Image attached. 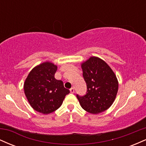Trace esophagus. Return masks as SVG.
I'll list each match as a JSON object with an SVG mask.
<instances>
[{
  "label": "esophagus",
  "instance_id": "34e87169",
  "mask_svg": "<svg viewBox=\"0 0 146 146\" xmlns=\"http://www.w3.org/2000/svg\"><path fill=\"white\" fill-rule=\"evenodd\" d=\"M70 92H71V93H73L75 92V89H74V88H71V89H70Z\"/></svg>",
  "mask_w": 146,
  "mask_h": 146
}]
</instances>
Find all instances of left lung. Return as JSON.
I'll return each mask as SVG.
<instances>
[{"label": "left lung", "instance_id": "left-lung-1", "mask_svg": "<svg viewBox=\"0 0 146 146\" xmlns=\"http://www.w3.org/2000/svg\"><path fill=\"white\" fill-rule=\"evenodd\" d=\"M87 90L77 95L82 108L91 114L105 111L113 104L118 91V81L113 70L98 57H90L82 64Z\"/></svg>", "mask_w": 146, "mask_h": 146}]
</instances>
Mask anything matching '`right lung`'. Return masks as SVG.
Masks as SVG:
<instances>
[{
    "label": "right lung",
    "instance_id": "1",
    "mask_svg": "<svg viewBox=\"0 0 146 146\" xmlns=\"http://www.w3.org/2000/svg\"><path fill=\"white\" fill-rule=\"evenodd\" d=\"M56 65L49 62L38 65L30 71L24 84V90L31 106L47 115L60 108L65 96L70 93L63 82L55 78Z\"/></svg>",
    "mask_w": 146,
    "mask_h": 146
}]
</instances>
